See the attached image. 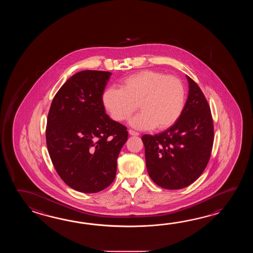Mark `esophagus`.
Listing matches in <instances>:
<instances>
[{
	"label": "esophagus",
	"mask_w": 253,
	"mask_h": 253,
	"mask_svg": "<svg viewBox=\"0 0 253 253\" xmlns=\"http://www.w3.org/2000/svg\"><path fill=\"white\" fill-rule=\"evenodd\" d=\"M128 133L129 134H131V135H139L138 132H135V131L132 130V129H129Z\"/></svg>",
	"instance_id": "1"
}]
</instances>
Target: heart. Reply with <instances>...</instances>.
I'll list each match as a JSON object with an SVG mask.
<instances>
[{
  "instance_id": "b5f03b06",
  "label": "heart",
  "mask_w": 253,
  "mask_h": 253,
  "mask_svg": "<svg viewBox=\"0 0 253 253\" xmlns=\"http://www.w3.org/2000/svg\"><path fill=\"white\" fill-rule=\"evenodd\" d=\"M103 106L117 121H126L139 108L142 112L130 121L137 129H167L183 113L185 87L174 76L156 70H142L125 78L120 88L109 86L102 93Z\"/></svg>"
}]
</instances>
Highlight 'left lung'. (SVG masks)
I'll return each instance as SVG.
<instances>
[{
  "label": "left lung",
  "instance_id": "left-lung-1",
  "mask_svg": "<svg viewBox=\"0 0 253 253\" xmlns=\"http://www.w3.org/2000/svg\"><path fill=\"white\" fill-rule=\"evenodd\" d=\"M188 98L177 121L159 134H144L146 169L162 188L190 185L205 171L213 144L210 106L199 86L186 76Z\"/></svg>",
  "mask_w": 253,
  "mask_h": 253
}]
</instances>
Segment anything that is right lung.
<instances>
[{"label": "right lung", "mask_w": 253, "mask_h": 253, "mask_svg": "<svg viewBox=\"0 0 253 253\" xmlns=\"http://www.w3.org/2000/svg\"><path fill=\"white\" fill-rule=\"evenodd\" d=\"M111 73L83 70L55 95L47 119L46 143L59 177L70 187L93 194L116 177L126 127L106 114L102 93Z\"/></svg>", "instance_id": "1"}]
</instances>
